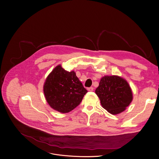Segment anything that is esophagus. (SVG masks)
<instances>
[{
    "instance_id": "34e87169",
    "label": "esophagus",
    "mask_w": 159,
    "mask_h": 159,
    "mask_svg": "<svg viewBox=\"0 0 159 159\" xmlns=\"http://www.w3.org/2000/svg\"><path fill=\"white\" fill-rule=\"evenodd\" d=\"M93 87H89V88H87V89H88V91H93Z\"/></svg>"
}]
</instances>
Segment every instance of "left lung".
Listing matches in <instances>:
<instances>
[{
	"label": "left lung",
	"instance_id": "left-lung-1",
	"mask_svg": "<svg viewBox=\"0 0 159 159\" xmlns=\"http://www.w3.org/2000/svg\"><path fill=\"white\" fill-rule=\"evenodd\" d=\"M95 93L102 107L113 115L125 110L133 98L131 88L127 81L116 75L103 77Z\"/></svg>",
	"mask_w": 159,
	"mask_h": 159
}]
</instances>
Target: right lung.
<instances>
[{
  "instance_id": "add662e5",
  "label": "right lung",
  "mask_w": 159,
  "mask_h": 159,
  "mask_svg": "<svg viewBox=\"0 0 159 159\" xmlns=\"http://www.w3.org/2000/svg\"><path fill=\"white\" fill-rule=\"evenodd\" d=\"M88 91L74 71L57 66L48 75L44 85L47 102L54 110L68 113L79 106Z\"/></svg>"
}]
</instances>
